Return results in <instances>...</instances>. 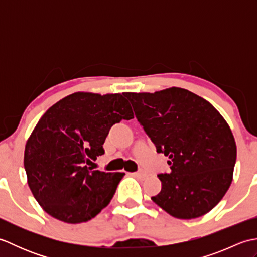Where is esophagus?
Listing matches in <instances>:
<instances>
[{
	"label": "esophagus",
	"mask_w": 257,
	"mask_h": 257,
	"mask_svg": "<svg viewBox=\"0 0 257 257\" xmlns=\"http://www.w3.org/2000/svg\"><path fill=\"white\" fill-rule=\"evenodd\" d=\"M132 176L138 178V179H141V180H145V179L148 178V173L145 172V171H139V172L132 173Z\"/></svg>",
	"instance_id": "1"
}]
</instances>
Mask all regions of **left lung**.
<instances>
[{"mask_svg":"<svg viewBox=\"0 0 257 257\" xmlns=\"http://www.w3.org/2000/svg\"><path fill=\"white\" fill-rule=\"evenodd\" d=\"M124 96L157 152L169 158L171 171L158 176L162 188L151 200L177 219L206 214L233 180L236 144L226 120L204 98L179 87Z\"/></svg>","mask_w":257,"mask_h":257,"instance_id":"8db88e82","label":"left lung"}]
</instances>
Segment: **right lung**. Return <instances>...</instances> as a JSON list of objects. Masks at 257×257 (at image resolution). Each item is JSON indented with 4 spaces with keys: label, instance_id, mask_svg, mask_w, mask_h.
<instances>
[{
    "label": "right lung",
    "instance_id": "obj_1",
    "mask_svg": "<svg viewBox=\"0 0 257 257\" xmlns=\"http://www.w3.org/2000/svg\"><path fill=\"white\" fill-rule=\"evenodd\" d=\"M133 118L121 94L78 91L47 109L24 151L27 183L47 214L77 224L109 204L124 173L92 171L86 165L103 155L111 125Z\"/></svg>",
    "mask_w": 257,
    "mask_h": 257
}]
</instances>
